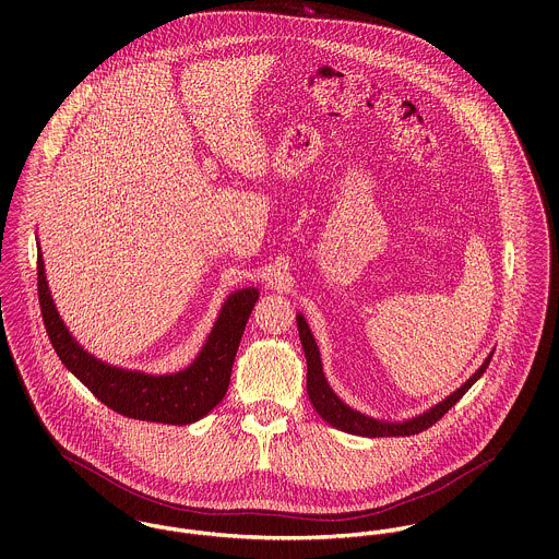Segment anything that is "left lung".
<instances>
[{
    "label": "left lung",
    "mask_w": 559,
    "mask_h": 559,
    "mask_svg": "<svg viewBox=\"0 0 559 559\" xmlns=\"http://www.w3.org/2000/svg\"><path fill=\"white\" fill-rule=\"evenodd\" d=\"M297 326H299V337H301L306 359H308V396L312 400L314 408L319 411L320 417L326 424H331L333 428L350 432V435H359V437H408V435H417V432L430 428L469 392V388L486 372V368L490 364V357H492V355H488V359L479 366L478 372L465 385H461L452 396L439 402L430 411H426V413H421L413 419H406V421H381V419H372V417H366V415L353 411L350 406H346L342 400L333 394V390L326 385L324 374H322L319 348H317L314 335H312L308 322L301 314L297 317Z\"/></svg>",
    "instance_id": "1"
}]
</instances>
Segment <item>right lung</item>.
I'll use <instances>...</instances> for the list:
<instances>
[{
  "label": "right lung",
  "mask_w": 559,
  "mask_h": 559,
  "mask_svg": "<svg viewBox=\"0 0 559 559\" xmlns=\"http://www.w3.org/2000/svg\"><path fill=\"white\" fill-rule=\"evenodd\" d=\"M38 301L58 357L96 399L133 419L182 426L204 417L226 396L240 335L258 301V288H245L230 295L198 359L187 370L165 377L118 370L85 353L58 317L40 253Z\"/></svg>",
  "instance_id": "add662e5"
}]
</instances>
